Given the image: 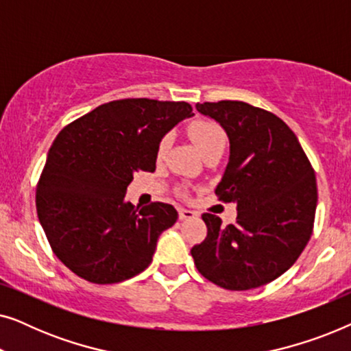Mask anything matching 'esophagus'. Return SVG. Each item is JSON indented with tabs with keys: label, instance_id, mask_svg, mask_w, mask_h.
Masks as SVG:
<instances>
[{
	"label": "esophagus",
	"instance_id": "34e87169",
	"mask_svg": "<svg viewBox=\"0 0 351 351\" xmlns=\"http://www.w3.org/2000/svg\"><path fill=\"white\" fill-rule=\"evenodd\" d=\"M179 217H180V220H190V219L198 217V213H195V210H190V209L180 208L179 209Z\"/></svg>",
	"mask_w": 351,
	"mask_h": 351
}]
</instances>
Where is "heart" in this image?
<instances>
[{
    "mask_svg": "<svg viewBox=\"0 0 351 351\" xmlns=\"http://www.w3.org/2000/svg\"><path fill=\"white\" fill-rule=\"evenodd\" d=\"M189 134L190 137L193 138L195 145L198 147V150L203 153H208L209 150L217 147H225V132L223 129L219 126L217 123L208 121V119H198V121H193L189 126ZM171 143V137L165 136L160 141V145H158V156H162L167 152Z\"/></svg>",
    "mask_w": 351,
    "mask_h": 351,
    "instance_id": "b5f03b06",
    "label": "heart"
}]
</instances>
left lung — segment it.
<instances>
[{"label": "left lung", "mask_w": 351, "mask_h": 351, "mask_svg": "<svg viewBox=\"0 0 351 351\" xmlns=\"http://www.w3.org/2000/svg\"><path fill=\"white\" fill-rule=\"evenodd\" d=\"M230 142L215 195L238 209L223 227L203 214L208 237L191 247L198 271L230 291H247L289 270L311 237L318 203L315 171L289 126L267 110L238 100L196 104Z\"/></svg>", "instance_id": "obj_1"}]
</instances>
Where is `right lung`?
Returning a JSON list of instances; mask_svg holds the SVG:
<instances>
[{
  "instance_id": "1",
  "label": "right lung",
  "mask_w": 351,
  "mask_h": 351,
  "mask_svg": "<svg viewBox=\"0 0 351 351\" xmlns=\"http://www.w3.org/2000/svg\"><path fill=\"white\" fill-rule=\"evenodd\" d=\"M186 102L123 99L62 129L36 186V213L59 261L95 285H113L150 265L160 234L176 223L174 206L136 209L124 201L134 172L156 169L160 141Z\"/></svg>"
}]
</instances>
